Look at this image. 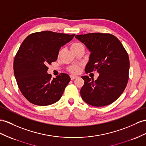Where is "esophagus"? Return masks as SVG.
Wrapping results in <instances>:
<instances>
[{"label": "esophagus", "instance_id": "34e87169", "mask_svg": "<svg viewBox=\"0 0 146 146\" xmlns=\"http://www.w3.org/2000/svg\"><path fill=\"white\" fill-rule=\"evenodd\" d=\"M78 78V76H74V75H71L70 76V78H71V80H72L76 79V78Z\"/></svg>", "mask_w": 146, "mask_h": 146}]
</instances>
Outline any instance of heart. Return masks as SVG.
<instances>
[{
    "mask_svg": "<svg viewBox=\"0 0 146 146\" xmlns=\"http://www.w3.org/2000/svg\"><path fill=\"white\" fill-rule=\"evenodd\" d=\"M70 48L74 53H76L80 49H83L84 48V46L80 42H73L70 46ZM62 51L59 52L58 55L61 54ZM68 70L70 73H73V74H76L78 73L80 70V65H70L68 67Z\"/></svg>",
    "mask_w": 146,
    "mask_h": 146,
    "instance_id": "obj_1",
    "label": "heart"
}]
</instances>
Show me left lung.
I'll use <instances>...</instances> for the list:
<instances>
[{
  "label": "left lung",
  "instance_id": "1",
  "mask_svg": "<svg viewBox=\"0 0 146 146\" xmlns=\"http://www.w3.org/2000/svg\"><path fill=\"white\" fill-rule=\"evenodd\" d=\"M91 52L86 73L97 71L96 80L88 76L80 94L85 102L95 107L113 103L124 91L129 78V60L128 53L117 37L109 33H88L76 35Z\"/></svg>",
  "mask_w": 146,
  "mask_h": 146
}]
</instances>
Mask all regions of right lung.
Wrapping results in <instances>:
<instances>
[{
    "label": "right lung",
    "instance_id": "right-lung-1",
    "mask_svg": "<svg viewBox=\"0 0 146 146\" xmlns=\"http://www.w3.org/2000/svg\"><path fill=\"white\" fill-rule=\"evenodd\" d=\"M74 35L45 31L31 34L22 42L14 59V75L29 102L46 106L61 98L70 78L61 73L52 78L47 65L57 60L60 48Z\"/></svg>",
    "mask_w": 146,
    "mask_h": 146
}]
</instances>
